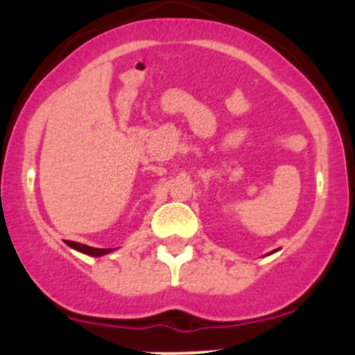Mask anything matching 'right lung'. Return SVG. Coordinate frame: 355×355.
Instances as JSON below:
<instances>
[{
  "label": "right lung",
  "instance_id": "right-lung-1",
  "mask_svg": "<svg viewBox=\"0 0 355 355\" xmlns=\"http://www.w3.org/2000/svg\"><path fill=\"white\" fill-rule=\"evenodd\" d=\"M67 245H70L75 250L81 252V254H87L92 257H101V255H107L110 252H113V248H95V247H88L85 243H78V242H71V240H67Z\"/></svg>",
  "mask_w": 355,
  "mask_h": 355
}]
</instances>
